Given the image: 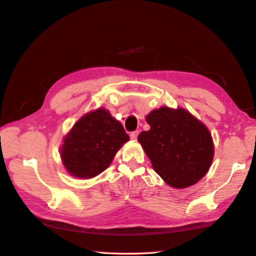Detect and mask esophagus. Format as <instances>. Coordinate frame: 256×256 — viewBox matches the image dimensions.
<instances>
[{"label": "esophagus", "mask_w": 256, "mask_h": 256, "mask_svg": "<svg viewBox=\"0 0 256 256\" xmlns=\"http://www.w3.org/2000/svg\"><path fill=\"white\" fill-rule=\"evenodd\" d=\"M138 134H140V132H138L137 130H136V132H130V138H132V140H135L136 138L138 137Z\"/></svg>", "instance_id": "1"}]
</instances>
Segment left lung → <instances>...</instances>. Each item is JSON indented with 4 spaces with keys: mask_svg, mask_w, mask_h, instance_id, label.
Instances as JSON below:
<instances>
[{
    "mask_svg": "<svg viewBox=\"0 0 256 256\" xmlns=\"http://www.w3.org/2000/svg\"><path fill=\"white\" fill-rule=\"evenodd\" d=\"M150 126L138 142L150 160L155 172L170 186H194L209 171L214 142L208 128L182 108L162 106L146 116Z\"/></svg>",
    "mask_w": 256,
    "mask_h": 256,
    "instance_id": "8db88e82",
    "label": "left lung"
}]
</instances>
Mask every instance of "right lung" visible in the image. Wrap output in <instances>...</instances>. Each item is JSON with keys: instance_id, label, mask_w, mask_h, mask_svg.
Instances as JSON below:
<instances>
[{"instance_id": "add662e5", "label": "right lung", "mask_w": 256, "mask_h": 256, "mask_svg": "<svg viewBox=\"0 0 256 256\" xmlns=\"http://www.w3.org/2000/svg\"><path fill=\"white\" fill-rule=\"evenodd\" d=\"M129 136L110 112L100 108L88 112L65 136L60 158L70 176L91 178L111 164Z\"/></svg>"}]
</instances>
